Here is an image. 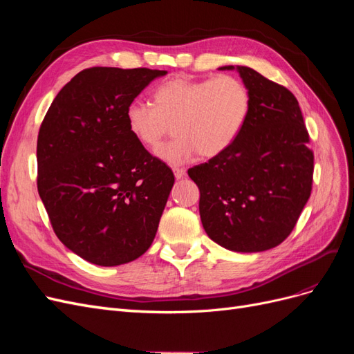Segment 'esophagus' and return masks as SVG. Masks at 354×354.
Returning <instances> with one entry per match:
<instances>
[{
  "label": "esophagus",
  "instance_id": "esophagus-1",
  "mask_svg": "<svg viewBox=\"0 0 354 354\" xmlns=\"http://www.w3.org/2000/svg\"><path fill=\"white\" fill-rule=\"evenodd\" d=\"M173 171H174V176H176V178H177V180L183 178V177L186 176V169H185V168H178V167H174V168H173Z\"/></svg>",
  "mask_w": 354,
  "mask_h": 354
}]
</instances>
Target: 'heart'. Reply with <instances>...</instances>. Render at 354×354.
Here are the masks:
<instances>
[{
  "label": "heart",
  "mask_w": 354,
  "mask_h": 354,
  "mask_svg": "<svg viewBox=\"0 0 354 354\" xmlns=\"http://www.w3.org/2000/svg\"><path fill=\"white\" fill-rule=\"evenodd\" d=\"M251 91L241 78L220 75L194 80L174 77L155 88L152 106L133 102L125 109V125L137 143L155 152L173 126L176 138L158 151L178 165L196 153L216 158L236 142L251 113Z\"/></svg>",
  "instance_id": "obj_1"
}]
</instances>
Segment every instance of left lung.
<instances>
[{"label": "left lung", "instance_id": "1", "mask_svg": "<svg viewBox=\"0 0 354 354\" xmlns=\"http://www.w3.org/2000/svg\"><path fill=\"white\" fill-rule=\"evenodd\" d=\"M236 69L251 91L248 121L226 152L187 173L208 236L230 251L260 252L295 227L312 194L315 155L295 95L251 68Z\"/></svg>", "mask_w": 354, "mask_h": 354}]
</instances>
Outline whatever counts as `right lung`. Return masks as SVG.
<instances>
[{
    "label": "right lung",
    "instance_id": "obj_1",
    "mask_svg": "<svg viewBox=\"0 0 354 354\" xmlns=\"http://www.w3.org/2000/svg\"><path fill=\"white\" fill-rule=\"evenodd\" d=\"M165 71L84 69L39 127L37 186L63 245L99 266H120L152 245L174 174L125 125V109Z\"/></svg>",
    "mask_w": 354,
    "mask_h": 354
}]
</instances>
